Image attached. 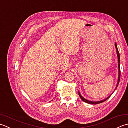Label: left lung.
Returning a JSON list of instances; mask_svg holds the SVG:
<instances>
[{"mask_svg":"<svg viewBox=\"0 0 128 128\" xmlns=\"http://www.w3.org/2000/svg\"><path fill=\"white\" fill-rule=\"evenodd\" d=\"M115 46H116V54H117V56H118V82H117V84H116V88L115 90H114V91L116 90V89L117 87H118V84L119 83V81H120V54H119V52L118 51V48H117V45H116V43L115 42ZM113 94V93H112ZM78 94L80 96V99L83 101L84 102L86 103H87L88 104H99V103H102L103 102L106 101V100H108V99L110 97L111 95L110 94V96H109V97H108L104 99V100H100V101H97V102H93V101H90V100H86V99H85L84 98H83L82 96L80 95V92L78 91Z\"/></svg>","mask_w":128,"mask_h":128,"instance_id":"obj_1","label":"left lung"}]
</instances>
